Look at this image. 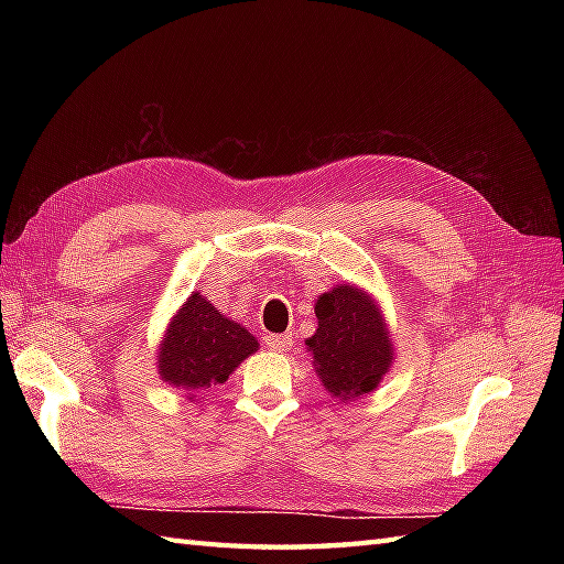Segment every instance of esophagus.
<instances>
[{
    "instance_id": "34e87169",
    "label": "esophagus",
    "mask_w": 564,
    "mask_h": 564,
    "mask_svg": "<svg viewBox=\"0 0 564 564\" xmlns=\"http://www.w3.org/2000/svg\"><path fill=\"white\" fill-rule=\"evenodd\" d=\"M263 344H267L271 351H289L293 346V337L291 334H269V337H263Z\"/></svg>"
}]
</instances>
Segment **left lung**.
Instances as JSON below:
<instances>
[{
    "label": "left lung",
    "instance_id": "8db88e82",
    "mask_svg": "<svg viewBox=\"0 0 564 564\" xmlns=\"http://www.w3.org/2000/svg\"><path fill=\"white\" fill-rule=\"evenodd\" d=\"M317 332L310 337L317 376L339 400L376 390L392 364V341L378 307L354 285H339L315 305Z\"/></svg>",
    "mask_w": 564,
    "mask_h": 564
}]
</instances>
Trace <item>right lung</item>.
<instances>
[{"instance_id": "add662e5", "label": "right lung", "mask_w": 564, "mask_h": 564, "mask_svg": "<svg viewBox=\"0 0 564 564\" xmlns=\"http://www.w3.org/2000/svg\"><path fill=\"white\" fill-rule=\"evenodd\" d=\"M257 349V339L245 327L194 293L166 329L160 349V376L188 392L208 390L225 382Z\"/></svg>"}]
</instances>
